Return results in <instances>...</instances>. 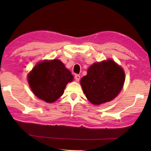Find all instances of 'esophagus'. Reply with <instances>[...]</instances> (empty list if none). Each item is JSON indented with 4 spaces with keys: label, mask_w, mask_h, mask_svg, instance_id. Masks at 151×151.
I'll return each mask as SVG.
<instances>
[{
    "label": "esophagus",
    "mask_w": 151,
    "mask_h": 151,
    "mask_svg": "<svg viewBox=\"0 0 151 151\" xmlns=\"http://www.w3.org/2000/svg\"><path fill=\"white\" fill-rule=\"evenodd\" d=\"M80 78H81V76H80V75H76L75 76V81L76 82H78L79 81V80H80Z\"/></svg>",
    "instance_id": "34e87169"
}]
</instances>
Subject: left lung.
<instances>
[{"mask_svg": "<svg viewBox=\"0 0 151 151\" xmlns=\"http://www.w3.org/2000/svg\"><path fill=\"white\" fill-rule=\"evenodd\" d=\"M125 74L123 68L112 59L94 63L87 70V75L80 84L90 103L100 105L113 100L123 87Z\"/></svg>", "mask_w": 151, "mask_h": 151, "instance_id": "obj_1", "label": "left lung"}]
</instances>
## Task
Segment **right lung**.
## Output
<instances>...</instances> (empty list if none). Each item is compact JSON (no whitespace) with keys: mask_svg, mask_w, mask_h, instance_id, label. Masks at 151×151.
Here are the masks:
<instances>
[{"mask_svg":"<svg viewBox=\"0 0 151 151\" xmlns=\"http://www.w3.org/2000/svg\"><path fill=\"white\" fill-rule=\"evenodd\" d=\"M73 78L70 71L58 59L40 61L27 75L32 93L48 103H54L59 99L66 85Z\"/></svg>","mask_w":151,"mask_h":151,"instance_id":"1","label":"right lung"}]
</instances>
